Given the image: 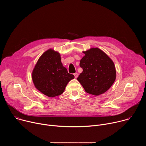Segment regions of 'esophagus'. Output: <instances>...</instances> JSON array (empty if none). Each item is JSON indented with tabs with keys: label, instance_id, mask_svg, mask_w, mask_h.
<instances>
[{
	"label": "esophagus",
	"instance_id": "esophagus-1",
	"mask_svg": "<svg viewBox=\"0 0 146 146\" xmlns=\"http://www.w3.org/2000/svg\"><path fill=\"white\" fill-rule=\"evenodd\" d=\"M74 77H75L76 78H77V77H78V73H75L74 74Z\"/></svg>",
	"mask_w": 146,
	"mask_h": 146
}]
</instances>
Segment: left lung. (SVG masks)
<instances>
[{
  "instance_id": "obj_1",
  "label": "left lung",
  "mask_w": 146,
  "mask_h": 146,
  "mask_svg": "<svg viewBox=\"0 0 146 146\" xmlns=\"http://www.w3.org/2000/svg\"><path fill=\"white\" fill-rule=\"evenodd\" d=\"M85 55L80 60L82 72L77 78L86 92L98 96L106 92L116 78L113 61L102 50L91 48L82 52Z\"/></svg>"
}]
</instances>
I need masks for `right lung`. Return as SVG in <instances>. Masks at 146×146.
<instances>
[{"label": "right lung", "instance_id": "add662e5", "mask_svg": "<svg viewBox=\"0 0 146 146\" xmlns=\"http://www.w3.org/2000/svg\"><path fill=\"white\" fill-rule=\"evenodd\" d=\"M32 78L36 89L53 98L63 93L68 83L74 76L68 73L62 65L60 54L49 49L38 59L32 71Z\"/></svg>", "mask_w": 146, "mask_h": 146}]
</instances>
